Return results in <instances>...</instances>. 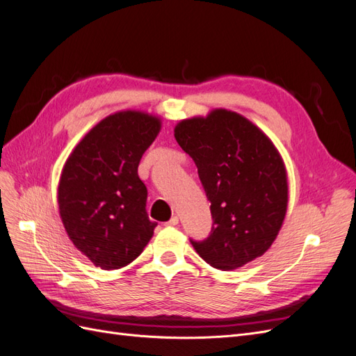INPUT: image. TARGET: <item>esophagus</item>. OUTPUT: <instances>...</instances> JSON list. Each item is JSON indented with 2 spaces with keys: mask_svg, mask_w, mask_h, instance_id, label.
I'll return each mask as SVG.
<instances>
[{
  "mask_svg": "<svg viewBox=\"0 0 356 356\" xmlns=\"http://www.w3.org/2000/svg\"><path fill=\"white\" fill-rule=\"evenodd\" d=\"M177 224H178V217H177V215H172L170 220L165 222V225H177Z\"/></svg>",
  "mask_w": 356,
  "mask_h": 356,
  "instance_id": "esophagus-1",
  "label": "esophagus"
}]
</instances>
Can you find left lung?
Wrapping results in <instances>:
<instances>
[{"mask_svg": "<svg viewBox=\"0 0 356 356\" xmlns=\"http://www.w3.org/2000/svg\"><path fill=\"white\" fill-rule=\"evenodd\" d=\"M211 202L212 229L193 248L212 267L232 270L263 255L281 230L288 204L284 161L260 129L238 113L213 110L175 127Z\"/></svg>", "mask_w": 356, "mask_h": 356, "instance_id": "1", "label": "left lung"}]
</instances>
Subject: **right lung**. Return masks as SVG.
<instances>
[{
	"instance_id": "add662e5",
	"label": "right lung",
	"mask_w": 356,
	"mask_h": 356,
	"mask_svg": "<svg viewBox=\"0 0 356 356\" xmlns=\"http://www.w3.org/2000/svg\"><path fill=\"white\" fill-rule=\"evenodd\" d=\"M159 131L157 117L115 113L81 139L63 166L62 222L75 248L104 270L132 263L157 225L148 218V191L138 166Z\"/></svg>"
}]
</instances>
